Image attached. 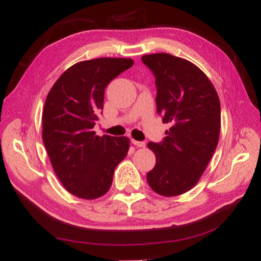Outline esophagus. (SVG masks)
<instances>
[{
	"label": "esophagus",
	"instance_id": "obj_1",
	"mask_svg": "<svg viewBox=\"0 0 261 261\" xmlns=\"http://www.w3.org/2000/svg\"><path fill=\"white\" fill-rule=\"evenodd\" d=\"M131 142H132V144H134L135 146H137V147H140V148H144V147L146 146V144H145L144 141H137V140H134V139H132V140H131Z\"/></svg>",
	"mask_w": 261,
	"mask_h": 261
}]
</instances>
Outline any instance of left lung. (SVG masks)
<instances>
[{"label": "left lung", "instance_id": "8db88e82", "mask_svg": "<svg viewBox=\"0 0 261 261\" xmlns=\"http://www.w3.org/2000/svg\"><path fill=\"white\" fill-rule=\"evenodd\" d=\"M141 60L155 74L157 113L172 124L163 142L148 144L156 164L147 181L158 195L180 196L197 185L216 149L221 103L212 81L190 61L167 53Z\"/></svg>", "mask_w": 261, "mask_h": 261}]
</instances>
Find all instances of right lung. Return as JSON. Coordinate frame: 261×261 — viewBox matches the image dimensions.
<instances>
[{"instance_id":"add662e5","label":"right lung","mask_w":261,"mask_h":261,"mask_svg":"<svg viewBox=\"0 0 261 261\" xmlns=\"http://www.w3.org/2000/svg\"><path fill=\"white\" fill-rule=\"evenodd\" d=\"M134 60L100 58L70 66L55 81L43 112V141L50 164L73 196L93 200L110 190L115 167L130 147L127 137L96 136L104 91Z\"/></svg>"}]
</instances>
